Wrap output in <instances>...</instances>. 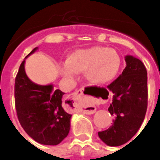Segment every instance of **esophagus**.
<instances>
[{"instance_id":"1","label":"esophagus","mask_w":160,"mask_h":160,"mask_svg":"<svg viewBox=\"0 0 160 160\" xmlns=\"http://www.w3.org/2000/svg\"><path fill=\"white\" fill-rule=\"evenodd\" d=\"M83 88L77 90L72 93L70 96H68V99L70 101L74 106V110L76 111H80L84 114L91 115L93 114L96 111V106L94 105L92 101H87V102H80L79 101L80 98H81L82 95H83Z\"/></svg>"}]
</instances>
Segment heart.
Masks as SVG:
<instances>
[{"label": "heart", "mask_w": 160, "mask_h": 160, "mask_svg": "<svg viewBox=\"0 0 160 160\" xmlns=\"http://www.w3.org/2000/svg\"><path fill=\"white\" fill-rule=\"evenodd\" d=\"M122 59L117 50L107 47H92L72 53L61 68L65 77H73L85 72V76L93 85H104L113 80L119 73Z\"/></svg>", "instance_id": "b5f03b06"}]
</instances>
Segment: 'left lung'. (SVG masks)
Wrapping results in <instances>:
<instances>
[{
    "label": "left lung",
    "instance_id": "1",
    "mask_svg": "<svg viewBox=\"0 0 160 160\" xmlns=\"http://www.w3.org/2000/svg\"><path fill=\"white\" fill-rule=\"evenodd\" d=\"M126 67L122 74L107 87L112 92V103L108 111L114 115L108 129L98 136L110 147L125 144L137 133L148 108V73L141 60L125 56Z\"/></svg>",
    "mask_w": 160,
    "mask_h": 160
}]
</instances>
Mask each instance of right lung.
I'll list each match as a JSON object with an SVG mask.
<instances>
[{"label": "right lung", "instance_id": "obj_1", "mask_svg": "<svg viewBox=\"0 0 160 160\" xmlns=\"http://www.w3.org/2000/svg\"><path fill=\"white\" fill-rule=\"evenodd\" d=\"M38 47L26 58L38 50ZM24 60L17 73L14 98L17 116L26 134L42 145L56 146L68 136L70 130L72 115L67 112L68 104L64 92L55 90L52 84L38 85L26 75Z\"/></svg>", "mask_w": 160, "mask_h": 160}]
</instances>
